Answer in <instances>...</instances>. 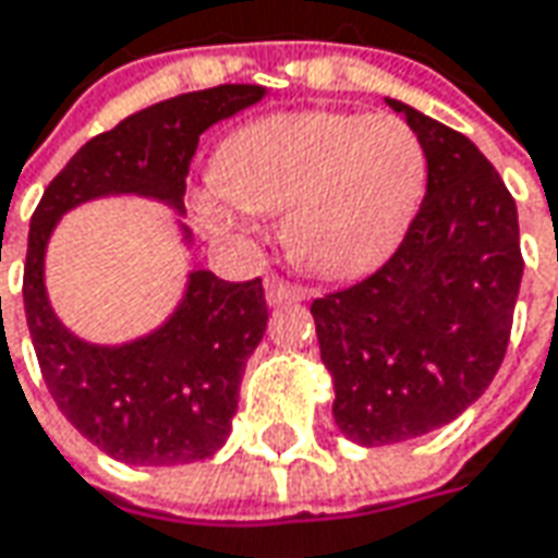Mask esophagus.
<instances>
[{"label":"esophagus","mask_w":558,"mask_h":558,"mask_svg":"<svg viewBox=\"0 0 558 558\" xmlns=\"http://www.w3.org/2000/svg\"><path fill=\"white\" fill-rule=\"evenodd\" d=\"M265 299H268V305H287V302H299L302 290H299L296 283H290V280L271 278L265 283Z\"/></svg>","instance_id":"34e87169"}]
</instances>
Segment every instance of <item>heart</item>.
I'll use <instances>...</instances> for the list:
<instances>
[{"instance_id":"obj_1","label":"heart","mask_w":558,"mask_h":558,"mask_svg":"<svg viewBox=\"0 0 558 558\" xmlns=\"http://www.w3.org/2000/svg\"><path fill=\"white\" fill-rule=\"evenodd\" d=\"M429 157L395 113H275L238 129L194 191V219L238 234L246 209L283 219L290 256L342 280L376 268L401 243L426 194Z\"/></svg>"}]
</instances>
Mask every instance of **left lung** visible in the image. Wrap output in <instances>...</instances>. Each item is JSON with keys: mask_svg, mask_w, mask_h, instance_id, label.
I'll use <instances>...</instances> for the list:
<instances>
[{"mask_svg": "<svg viewBox=\"0 0 558 558\" xmlns=\"http://www.w3.org/2000/svg\"><path fill=\"white\" fill-rule=\"evenodd\" d=\"M429 157L426 197L371 278L312 302L345 438L379 448L448 426L507 355L522 283L519 216L466 135L386 98Z\"/></svg>", "mask_w": 558, "mask_h": 558, "instance_id": "8db88e82", "label": "left lung"}]
</instances>
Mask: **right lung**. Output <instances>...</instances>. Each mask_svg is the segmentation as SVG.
Masks as SVG:
<instances>
[{
	"mask_svg": "<svg viewBox=\"0 0 558 558\" xmlns=\"http://www.w3.org/2000/svg\"><path fill=\"white\" fill-rule=\"evenodd\" d=\"M262 95V86H216L125 117L70 157L29 219L24 308L43 379L58 411L129 466L194 463L225 445L246 357L268 327L262 278L228 283L191 271L182 305L160 330L125 345H92L51 312L46 243L68 209L107 194L157 197L182 213L203 132Z\"/></svg>",
	"mask_w": 558,
	"mask_h": 558,
	"instance_id": "add662e5",
	"label": "right lung"
}]
</instances>
